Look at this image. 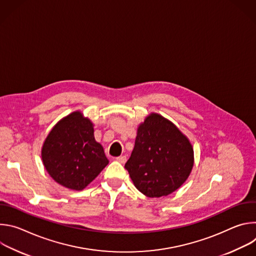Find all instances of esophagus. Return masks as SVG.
<instances>
[{"mask_svg":"<svg viewBox=\"0 0 256 256\" xmlns=\"http://www.w3.org/2000/svg\"><path fill=\"white\" fill-rule=\"evenodd\" d=\"M116 160L122 164H124L126 162V156H120V157H116Z\"/></svg>","mask_w":256,"mask_h":256,"instance_id":"1","label":"esophagus"}]
</instances>
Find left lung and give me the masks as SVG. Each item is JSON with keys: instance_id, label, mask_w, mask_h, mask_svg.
Instances as JSON below:
<instances>
[{"instance_id": "1", "label": "left lung", "mask_w": 256, "mask_h": 256, "mask_svg": "<svg viewBox=\"0 0 256 256\" xmlns=\"http://www.w3.org/2000/svg\"><path fill=\"white\" fill-rule=\"evenodd\" d=\"M192 166L194 150L188 138L171 122L152 114L138 126L124 168L138 190L161 198L184 184Z\"/></svg>"}]
</instances>
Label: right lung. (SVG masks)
I'll return each mask as SVG.
<instances>
[{"instance_id":"obj_1","label":"right lung","mask_w":256,"mask_h":256,"mask_svg":"<svg viewBox=\"0 0 256 256\" xmlns=\"http://www.w3.org/2000/svg\"><path fill=\"white\" fill-rule=\"evenodd\" d=\"M46 169L60 186L85 188L108 164L102 146L94 138L93 124L72 112L52 130L42 151Z\"/></svg>"}]
</instances>
